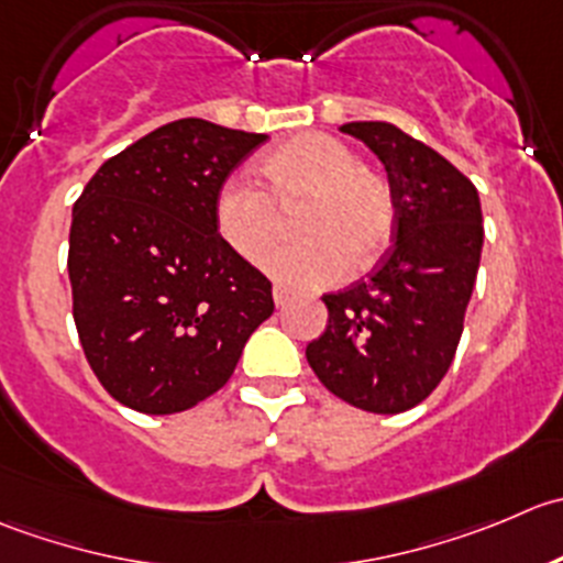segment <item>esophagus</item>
<instances>
[{"mask_svg":"<svg viewBox=\"0 0 563 563\" xmlns=\"http://www.w3.org/2000/svg\"><path fill=\"white\" fill-rule=\"evenodd\" d=\"M287 300H289L287 289H284L282 284H274V303L276 306H284V303H287Z\"/></svg>","mask_w":563,"mask_h":563,"instance_id":"esophagus-1","label":"esophagus"}]
</instances>
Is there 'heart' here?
<instances>
[{
	"label": "heart",
	"instance_id": "heart-1",
	"mask_svg": "<svg viewBox=\"0 0 563 563\" xmlns=\"http://www.w3.org/2000/svg\"><path fill=\"white\" fill-rule=\"evenodd\" d=\"M268 191L230 177L213 202L221 241L257 263L282 232V208L303 202L295 219L300 241L282 243L265 271L287 287L317 289L339 282L350 263L366 265L391 238L397 202L391 183L361 164L358 153L331 133H298L263 158Z\"/></svg>",
	"mask_w": 563,
	"mask_h": 563
}]
</instances>
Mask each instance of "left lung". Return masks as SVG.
Wrapping results in <instances>:
<instances>
[{
    "label": "left lung",
    "mask_w": 563,
    "mask_h": 563,
    "mask_svg": "<svg viewBox=\"0 0 563 563\" xmlns=\"http://www.w3.org/2000/svg\"><path fill=\"white\" fill-rule=\"evenodd\" d=\"M383 161L397 219L366 279L322 295L328 325L306 344L322 386L369 413L424 402L452 366L482 257V205L441 153L391 122H347Z\"/></svg>",
    "instance_id": "obj_1"
}]
</instances>
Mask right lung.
Returning <instances> with one entry per match:
<instances>
[{
  "label": "right lung",
  "mask_w": 563,
  "mask_h": 563,
  "mask_svg": "<svg viewBox=\"0 0 563 563\" xmlns=\"http://www.w3.org/2000/svg\"><path fill=\"white\" fill-rule=\"evenodd\" d=\"M199 117L166 122L106 161L74 205V320L100 386L169 416L219 391L274 314L271 282L213 221L230 172L265 142Z\"/></svg>",
  "instance_id": "add662e5"
}]
</instances>
